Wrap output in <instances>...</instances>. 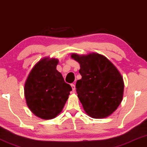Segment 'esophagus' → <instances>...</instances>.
<instances>
[{"mask_svg": "<svg viewBox=\"0 0 147 147\" xmlns=\"http://www.w3.org/2000/svg\"><path fill=\"white\" fill-rule=\"evenodd\" d=\"M71 88H72V90H73V92H74V90L76 89V86L74 85V84H71Z\"/></svg>", "mask_w": 147, "mask_h": 147, "instance_id": "esophagus-1", "label": "esophagus"}]
</instances>
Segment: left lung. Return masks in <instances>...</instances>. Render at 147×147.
Instances as JSON below:
<instances>
[{
	"label": "left lung",
	"instance_id": "1",
	"mask_svg": "<svg viewBox=\"0 0 147 147\" xmlns=\"http://www.w3.org/2000/svg\"><path fill=\"white\" fill-rule=\"evenodd\" d=\"M80 64L82 79L76 82V92L84 110L94 118L110 116L121 103L124 82L116 67L103 55L72 54Z\"/></svg>",
	"mask_w": 147,
	"mask_h": 147
}]
</instances>
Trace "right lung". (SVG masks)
I'll return each mask as SVG.
<instances>
[{"label": "right lung", "mask_w": 147, "mask_h": 147, "mask_svg": "<svg viewBox=\"0 0 147 147\" xmlns=\"http://www.w3.org/2000/svg\"><path fill=\"white\" fill-rule=\"evenodd\" d=\"M58 60L43 59L30 72L25 84L28 107L38 117L52 119L64 107L72 88L56 69Z\"/></svg>", "instance_id": "add662e5"}]
</instances>
